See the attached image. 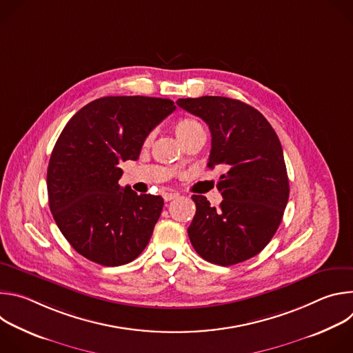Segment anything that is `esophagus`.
<instances>
[{
  "mask_svg": "<svg viewBox=\"0 0 353 353\" xmlns=\"http://www.w3.org/2000/svg\"><path fill=\"white\" fill-rule=\"evenodd\" d=\"M177 196H179V194H176V192H165L163 194V199L166 201V203H168V201H172V199L177 198Z\"/></svg>",
  "mask_w": 353,
  "mask_h": 353,
  "instance_id": "esophagus-1",
  "label": "esophagus"
}]
</instances>
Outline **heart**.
Returning <instances> with one entry per match:
<instances>
[{
    "instance_id": "obj_1",
    "label": "heart",
    "mask_w": 353,
    "mask_h": 353,
    "mask_svg": "<svg viewBox=\"0 0 353 353\" xmlns=\"http://www.w3.org/2000/svg\"><path fill=\"white\" fill-rule=\"evenodd\" d=\"M199 131H204V127L201 125L199 121H196L192 117H183L180 119L176 124H174V132L177 135V138L184 142L187 141L190 137H192L194 134L199 132ZM150 141V135L146 138L145 143H149Z\"/></svg>"
}]
</instances>
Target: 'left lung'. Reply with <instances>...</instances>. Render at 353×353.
<instances>
[{
	"mask_svg": "<svg viewBox=\"0 0 353 353\" xmlns=\"http://www.w3.org/2000/svg\"><path fill=\"white\" fill-rule=\"evenodd\" d=\"M177 105L208 124V166L226 170L218 181L223 196L219 208L204 195L191 196L196 212L187 232L194 250L222 267L257 256L278 230L289 198L276 132L259 110L236 99L188 97Z\"/></svg>",
	"mask_w": 353,
	"mask_h": 353,
	"instance_id": "1",
	"label": "left lung"
}]
</instances>
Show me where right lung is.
I'll use <instances>...</instances> for the list:
<instances>
[{"mask_svg":"<svg viewBox=\"0 0 353 353\" xmlns=\"http://www.w3.org/2000/svg\"><path fill=\"white\" fill-rule=\"evenodd\" d=\"M174 109L170 99L106 96L83 106L60 134L47 169L48 205L85 259L119 267L149 243L163 198L123 188L119 166L138 159L149 132Z\"/></svg>","mask_w":353,"mask_h":353,"instance_id":"1","label":"right lung"}]
</instances>
